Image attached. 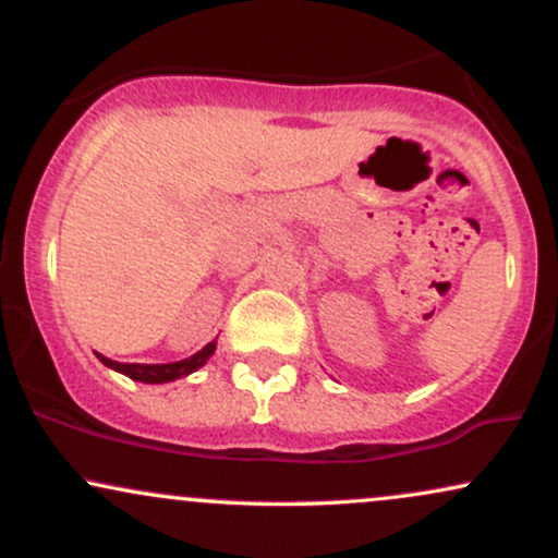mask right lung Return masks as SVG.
Masks as SVG:
<instances>
[{
    "instance_id": "1",
    "label": "right lung",
    "mask_w": 558,
    "mask_h": 558,
    "mask_svg": "<svg viewBox=\"0 0 558 558\" xmlns=\"http://www.w3.org/2000/svg\"><path fill=\"white\" fill-rule=\"evenodd\" d=\"M217 343H207L202 351L194 356H189V360H181V362H170V364H123V362H112L107 360V356L96 354L99 356L101 364H107L110 369H118V373H123L131 377V380H138V383H170V380H178V377H185L191 373H196L202 364H207L209 356L215 354Z\"/></svg>"
}]
</instances>
